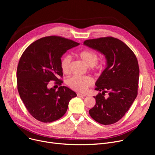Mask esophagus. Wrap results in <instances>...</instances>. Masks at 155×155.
I'll use <instances>...</instances> for the list:
<instances>
[{
	"mask_svg": "<svg viewBox=\"0 0 155 155\" xmlns=\"http://www.w3.org/2000/svg\"><path fill=\"white\" fill-rule=\"evenodd\" d=\"M77 96L78 97H85L86 95L84 94H82V93H77Z\"/></svg>",
	"mask_w": 155,
	"mask_h": 155,
	"instance_id": "esophagus-1",
	"label": "esophagus"
}]
</instances>
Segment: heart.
<instances>
[{
  "instance_id": "obj_1",
  "label": "heart",
  "mask_w": 155,
  "mask_h": 155,
  "mask_svg": "<svg viewBox=\"0 0 155 155\" xmlns=\"http://www.w3.org/2000/svg\"><path fill=\"white\" fill-rule=\"evenodd\" d=\"M77 56L88 67L94 68L95 70H99L101 68V64L97 63L98 54L95 51L91 50H84L79 51ZM71 64V58L70 55H64L61 58L60 66L62 71L65 74H68L70 72ZM93 84L94 79L89 76L79 77L75 75L71 77L68 81V84L71 89L79 92L85 91Z\"/></svg>"
}]
</instances>
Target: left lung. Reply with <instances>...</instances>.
Wrapping results in <instances>:
<instances>
[{
    "mask_svg": "<svg viewBox=\"0 0 155 155\" xmlns=\"http://www.w3.org/2000/svg\"><path fill=\"white\" fill-rule=\"evenodd\" d=\"M84 44L100 51L107 59V67L96 82V103L89 114L104 125L116 123L127 112L136 98L140 68L136 55L122 41L108 36L87 39ZM108 93V97H105Z\"/></svg>",
    "mask_w": 155,
    "mask_h": 155,
    "instance_id": "8db88e82",
    "label": "left lung"
}]
</instances>
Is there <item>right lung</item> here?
<instances>
[{"mask_svg":"<svg viewBox=\"0 0 155 155\" xmlns=\"http://www.w3.org/2000/svg\"><path fill=\"white\" fill-rule=\"evenodd\" d=\"M78 43L61 36H46L31 43L22 53L17 68L18 90L30 114L39 121L51 123L66 113L75 92L61 86L62 55ZM50 81L61 87L48 89Z\"/></svg>","mask_w":155,"mask_h":155,"instance_id":"1","label":"right lung"}]
</instances>
